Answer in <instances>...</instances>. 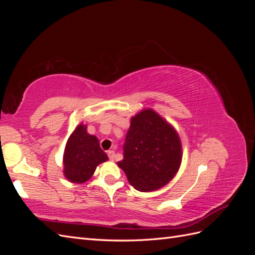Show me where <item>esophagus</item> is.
Wrapping results in <instances>:
<instances>
[{"label":"esophagus","instance_id":"obj_1","mask_svg":"<svg viewBox=\"0 0 255 255\" xmlns=\"http://www.w3.org/2000/svg\"><path fill=\"white\" fill-rule=\"evenodd\" d=\"M107 155H109L111 160H114L115 159V151L114 150H110L109 152H107Z\"/></svg>","mask_w":255,"mask_h":255}]
</instances>
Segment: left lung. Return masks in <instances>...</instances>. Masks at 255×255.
Here are the masks:
<instances>
[{
	"mask_svg": "<svg viewBox=\"0 0 255 255\" xmlns=\"http://www.w3.org/2000/svg\"><path fill=\"white\" fill-rule=\"evenodd\" d=\"M181 160V140L172 126L153 110L132 117L118 166L134 188L146 192L165 186L179 170Z\"/></svg>",
	"mask_w": 255,
	"mask_h": 255,
	"instance_id": "left-lung-1",
	"label": "left lung"
}]
</instances>
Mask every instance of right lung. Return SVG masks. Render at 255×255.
I'll return each mask as SVG.
<instances>
[{
	"label": "right lung",
	"mask_w": 255,
	"mask_h": 255,
	"mask_svg": "<svg viewBox=\"0 0 255 255\" xmlns=\"http://www.w3.org/2000/svg\"><path fill=\"white\" fill-rule=\"evenodd\" d=\"M109 159L100 148L98 138L87 133L84 125L76 127L69 137L64 153V174L72 183L87 182L99 164Z\"/></svg>",
	"instance_id": "obj_1"
}]
</instances>
